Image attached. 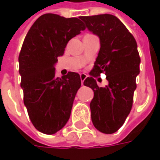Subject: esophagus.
I'll return each mask as SVG.
<instances>
[{
	"mask_svg": "<svg viewBox=\"0 0 160 160\" xmlns=\"http://www.w3.org/2000/svg\"><path fill=\"white\" fill-rule=\"evenodd\" d=\"M80 80H81V84L83 85V84H84V80L87 79V74H86V73H80Z\"/></svg>",
	"mask_w": 160,
	"mask_h": 160,
	"instance_id": "1",
	"label": "esophagus"
}]
</instances>
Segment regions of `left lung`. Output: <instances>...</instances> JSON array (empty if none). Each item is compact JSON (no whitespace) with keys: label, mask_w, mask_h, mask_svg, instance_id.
<instances>
[{"label":"left lung","mask_w":160,"mask_h":160,"mask_svg":"<svg viewBox=\"0 0 160 160\" xmlns=\"http://www.w3.org/2000/svg\"><path fill=\"white\" fill-rule=\"evenodd\" d=\"M90 32L100 40V49L90 77L84 80L92 89L90 103L94 127L104 134H113L120 128L129 114L140 73L141 58L133 35L120 19L111 14L80 16ZM104 72L109 85L97 86L93 77Z\"/></svg>","instance_id":"8db88e82"}]
</instances>
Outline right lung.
<instances>
[{
  "instance_id": "obj_1",
  "label": "right lung",
  "mask_w": 160,
  "mask_h": 160,
  "mask_svg": "<svg viewBox=\"0 0 160 160\" xmlns=\"http://www.w3.org/2000/svg\"><path fill=\"white\" fill-rule=\"evenodd\" d=\"M85 29L78 18L45 13L34 22L25 38L19 56L20 87L30 119L43 134L56 133L70 118L81 86L80 74L68 72L58 78L54 65L64 54L68 41Z\"/></svg>"
}]
</instances>
